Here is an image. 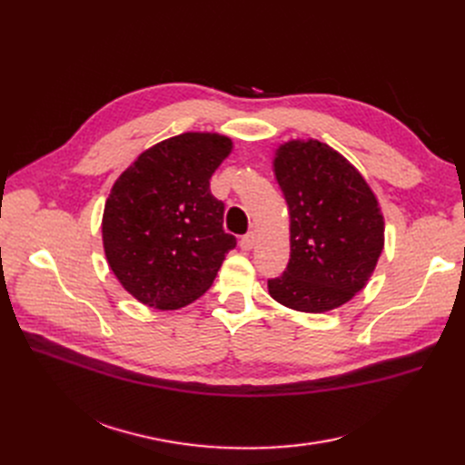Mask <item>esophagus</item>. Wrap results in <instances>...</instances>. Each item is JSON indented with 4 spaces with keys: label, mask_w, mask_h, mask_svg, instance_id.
<instances>
[{
    "label": "esophagus",
    "mask_w": 465,
    "mask_h": 465,
    "mask_svg": "<svg viewBox=\"0 0 465 465\" xmlns=\"http://www.w3.org/2000/svg\"><path fill=\"white\" fill-rule=\"evenodd\" d=\"M255 240H257L255 232H248L246 236H242V238H240V250H244V252L253 250V246H255Z\"/></svg>",
    "instance_id": "obj_1"
}]
</instances>
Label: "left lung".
<instances>
[{
  "label": "left lung",
  "instance_id": "left-lung-1",
  "mask_svg": "<svg viewBox=\"0 0 465 465\" xmlns=\"http://www.w3.org/2000/svg\"><path fill=\"white\" fill-rule=\"evenodd\" d=\"M274 173L290 208L292 253L269 293L299 312H327L367 285L384 248L377 196L341 153L318 140L280 145Z\"/></svg>",
  "mask_w": 465,
  "mask_h": 465
}]
</instances>
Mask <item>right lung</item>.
Wrapping results in <instances>:
<instances>
[{
    "instance_id": "right-lung-1",
    "label": "right lung",
    "mask_w": 465,
    "mask_h": 465,
    "mask_svg": "<svg viewBox=\"0 0 465 465\" xmlns=\"http://www.w3.org/2000/svg\"><path fill=\"white\" fill-rule=\"evenodd\" d=\"M232 149L227 136L185 132L143 151L115 182L104 208L109 267L140 302L175 311L213 283L236 238L212 173Z\"/></svg>"
}]
</instances>
